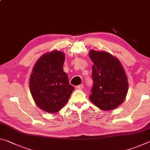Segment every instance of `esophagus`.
Masks as SVG:
<instances>
[{
	"mask_svg": "<svg viewBox=\"0 0 150 150\" xmlns=\"http://www.w3.org/2000/svg\"><path fill=\"white\" fill-rule=\"evenodd\" d=\"M83 87H84V85H82V84H81V85H77V87H76V88H77V89H79V90H81V89H82V88H83Z\"/></svg>",
	"mask_w": 150,
	"mask_h": 150,
	"instance_id": "esophagus-1",
	"label": "esophagus"
}]
</instances>
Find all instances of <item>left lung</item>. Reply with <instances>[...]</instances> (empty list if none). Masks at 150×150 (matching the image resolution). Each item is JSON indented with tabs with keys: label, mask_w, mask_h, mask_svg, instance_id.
Segmentation results:
<instances>
[{
	"label": "left lung",
	"mask_w": 150,
	"mask_h": 150,
	"mask_svg": "<svg viewBox=\"0 0 150 150\" xmlns=\"http://www.w3.org/2000/svg\"><path fill=\"white\" fill-rule=\"evenodd\" d=\"M93 85L90 100L103 110H110L123 103L128 93V80L116 58L105 52L91 50Z\"/></svg>",
	"instance_id": "obj_1"
}]
</instances>
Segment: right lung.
I'll list each match as a JSON object with an SVG mask.
<instances>
[{"instance_id": "1", "label": "right lung", "mask_w": 150, "mask_h": 150, "mask_svg": "<svg viewBox=\"0 0 150 150\" xmlns=\"http://www.w3.org/2000/svg\"><path fill=\"white\" fill-rule=\"evenodd\" d=\"M64 54L54 51L44 54L34 65L30 79L33 98L43 110L57 112L69 100L75 88L63 71Z\"/></svg>"}]
</instances>
